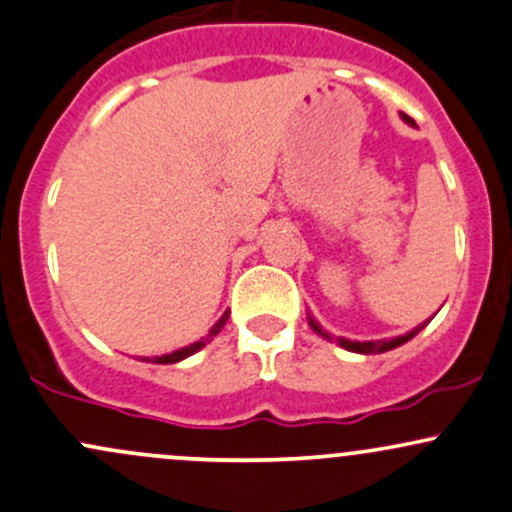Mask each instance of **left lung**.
<instances>
[{"instance_id": "1", "label": "left lung", "mask_w": 512, "mask_h": 512, "mask_svg": "<svg viewBox=\"0 0 512 512\" xmlns=\"http://www.w3.org/2000/svg\"><path fill=\"white\" fill-rule=\"evenodd\" d=\"M402 115V120L407 122V125H414V120L412 117H407L405 112H400ZM306 321H309V326L314 328L316 333H319V336H324L326 341H336L338 346L341 348H346V351H351V353H363V355H370V353H385V351H392V348H397V346H402V343H407L410 341V338H414L417 336L419 331H422L424 326L429 324V321H424V324H419L417 328H412V331H407L405 336H395V338H390V341H351V338H343V336H338V338H333L331 333L328 331H324V326L319 324V321L314 319V316L311 314H306Z\"/></svg>"}]
</instances>
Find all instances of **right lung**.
Returning <instances> with one entry per match:
<instances>
[{"instance_id": "obj_1", "label": "right lung", "mask_w": 512, "mask_h": 512, "mask_svg": "<svg viewBox=\"0 0 512 512\" xmlns=\"http://www.w3.org/2000/svg\"><path fill=\"white\" fill-rule=\"evenodd\" d=\"M225 321H228V314H223V316H220V319H218V324H213V328H211V331H208V336H206V338H201V341L191 343V346H184V348H179V351H171V353H166V355H157V358H147V363H161V365H166V363H179V360L188 358V355L198 353V351H201L203 346H206L208 341H213V336H218V333H220V328L225 326Z\"/></svg>"}]
</instances>
